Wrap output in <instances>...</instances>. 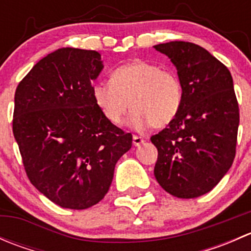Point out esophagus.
Returning a JSON list of instances; mask_svg holds the SVG:
<instances>
[{
	"mask_svg": "<svg viewBox=\"0 0 251 251\" xmlns=\"http://www.w3.org/2000/svg\"><path fill=\"white\" fill-rule=\"evenodd\" d=\"M132 143H133V146H136V147H138V146H141L142 143H143L144 142V140L142 137H140V136H133V138H132Z\"/></svg>",
	"mask_w": 251,
	"mask_h": 251,
	"instance_id": "1",
	"label": "esophagus"
}]
</instances>
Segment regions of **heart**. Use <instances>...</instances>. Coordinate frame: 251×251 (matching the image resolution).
Returning a JSON list of instances; mask_svg holds the SVG:
<instances>
[{
	"label": "heart",
	"mask_w": 251,
	"mask_h": 251,
	"mask_svg": "<svg viewBox=\"0 0 251 251\" xmlns=\"http://www.w3.org/2000/svg\"><path fill=\"white\" fill-rule=\"evenodd\" d=\"M95 104L113 125H120L130 110V125L144 131L165 127L181 109L183 86L173 70L146 60L121 65L111 73L110 82L92 87Z\"/></svg>",
	"instance_id": "obj_1"
}]
</instances>
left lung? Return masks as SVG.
Returning a JSON list of instances; mask_svg holds the SVG:
<instances>
[{
  "mask_svg": "<svg viewBox=\"0 0 251 251\" xmlns=\"http://www.w3.org/2000/svg\"><path fill=\"white\" fill-rule=\"evenodd\" d=\"M176 67L183 102L168 127L151 137L158 149L154 176L171 196L191 199L211 191L235 156L239 108L226 65L192 42L155 45Z\"/></svg>",
  "mask_w": 251,
  "mask_h": 251,
  "instance_id": "1",
  "label": "left lung"
}]
</instances>
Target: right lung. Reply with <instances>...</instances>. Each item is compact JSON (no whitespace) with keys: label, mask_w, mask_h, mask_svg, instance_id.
I'll list each match as a JSON object with an SVG mask.
<instances>
[{"label":"right lung","mask_w":251,"mask_h":251,"mask_svg":"<svg viewBox=\"0 0 251 251\" xmlns=\"http://www.w3.org/2000/svg\"><path fill=\"white\" fill-rule=\"evenodd\" d=\"M96 50L59 48L34 65L14 96L13 135L30 182L50 201L82 210L104 198L132 135L92 97L103 70Z\"/></svg>","instance_id":"right-lung-1"}]
</instances>
